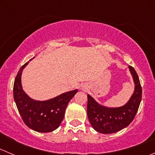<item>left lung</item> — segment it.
Returning <instances> with one entry per match:
<instances>
[{
	"mask_svg": "<svg viewBox=\"0 0 155 155\" xmlns=\"http://www.w3.org/2000/svg\"><path fill=\"white\" fill-rule=\"evenodd\" d=\"M135 83L133 95L125 105L120 107H107L97 103L88 94L87 114L91 127L94 130L104 134L117 133L128 127L135 118L141 100L142 87L135 69L129 66Z\"/></svg>",
	"mask_w": 155,
	"mask_h": 155,
	"instance_id": "8db88e82",
	"label": "left lung"
}]
</instances>
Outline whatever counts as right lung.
<instances>
[{
	"mask_svg": "<svg viewBox=\"0 0 155 155\" xmlns=\"http://www.w3.org/2000/svg\"><path fill=\"white\" fill-rule=\"evenodd\" d=\"M29 61H31L29 60ZM29 61L21 67L13 85V97L17 109L25 125L39 133H50L59 127L64 117L67 104L77 89L63 93L47 101H36L28 97L21 84L22 70Z\"/></svg>",
	"mask_w": 155,
	"mask_h": 155,
	"instance_id": "1",
	"label": "right lung"
}]
</instances>
